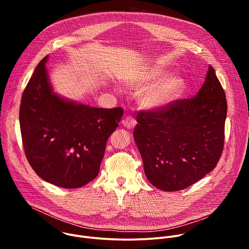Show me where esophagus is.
<instances>
[{
    "label": "esophagus",
    "instance_id": "34e87169",
    "mask_svg": "<svg viewBox=\"0 0 249 249\" xmlns=\"http://www.w3.org/2000/svg\"><path fill=\"white\" fill-rule=\"evenodd\" d=\"M121 123L127 129H132V128H134L136 126V120L133 117H131V116H126L121 121Z\"/></svg>",
    "mask_w": 249,
    "mask_h": 249
}]
</instances>
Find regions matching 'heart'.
<instances>
[{
    "label": "heart",
    "instance_id": "1",
    "mask_svg": "<svg viewBox=\"0 0 249 249\" xmlns=\"http://www.w3.org/2000/svg\"><path fill=\"white\" fill-rule=\"evenodd\" d=\"M163 73L161 68L150 69L143 75L129 82L134 89H142L159 79ZM185 89V81L178 75H172L143 89L139 93V103L142 107L149 110L160 109L179 98Z\"/></svg>",
    "mask_w": 249,
    "mask_h": 249
}]
</instances>
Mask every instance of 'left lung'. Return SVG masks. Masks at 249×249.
Wrapping results in <instances>:
<instances>
[{
    "instance_id": "1",
    "label": "left lung",
    "mask_w": 249,
    "mask_h": 249,
    "mask_svg": "<svg viewBox=\"0 0 249 249\" xmlns=\"http://www.w3.org/2000/svg\"><path fill=\"white\" fill-rule=\"evenodd\" d=\"M227 108L225 90L210 66L194 97L140 111L133 136L148 180L160 190L178 191L214 169L224 149Z\"/></svg>"
}]
</instances>
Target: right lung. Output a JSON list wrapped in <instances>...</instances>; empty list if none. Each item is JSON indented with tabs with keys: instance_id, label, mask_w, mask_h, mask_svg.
Returning <instances> with one entry per match:
<instances>
[{
	"instance_id": "right-lung-1",
	"label": "right lung",
	"mask_w": 249,
	"mask_h": 249,
	"mask_svg": "<svg viewBox=\"0 0 249 249\" xmlns=\"http://www.w3.org/2000/svg\"><path fill=\"white\" fill-rule=\"evenodd\" d=\"M44 57L21 96L19 125L26 159L36 174L62 188H80L99 172L121 107L97 108L53 92Z\"/></svg>"
}]
</instances>
